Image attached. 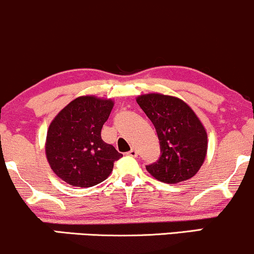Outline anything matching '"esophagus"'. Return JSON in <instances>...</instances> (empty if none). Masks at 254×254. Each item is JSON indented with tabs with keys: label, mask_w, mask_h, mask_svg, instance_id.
Masks as SVG:
<instances>
[{
	"label": "esophagus",
	"mask_w": 254,
	"mask_h": 254,
	"mask_svg": "<svg viewBox=\"0 0 254 254\" xmlns=\"http://www.w3.org/2000/svg\"><path fill=\"white\" fill-rule=\"evenodd\" d=\"M137 154H138V153H137V150L135 149V148H131V150L127 151V156H131V157H136Z\"/></svg>",
	"instance_id": "1"
}]
</instances>
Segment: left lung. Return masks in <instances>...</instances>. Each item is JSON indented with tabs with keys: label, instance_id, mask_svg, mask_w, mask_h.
I'll use <instances>...</instances> for the list:
<instances>
[{
	"label": "left lung",
	"instance_id": "8db88e82",
	"mask_svg": "<svg viewBox=\"0 0 254 254\" xmlns=\"http://www.w3.org/2000/svg\"><path fill=\"white\" fill-rule=\"evenodd\" d=\"M155 127L161 156L145 166L155 179L177 184L191 179L202 167L208 150V135L193 110L182 99L149 93L136 98Z\"/></svg>",
	"mask_w": 254,
	"mask_h": 254
}]
</instances>
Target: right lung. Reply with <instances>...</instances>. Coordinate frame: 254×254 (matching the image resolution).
Returning a JSON list of instances; mask_svg holds the SVG:
<instances>
[{
  "mask_svg": "<svg viewBox=\"0 0 254 254\" xmlns=\"http://www.w3.org/2000/svg\"><path fill=\"white\" fill-rule=\"evenodd\" d=\"M112 99L83 95L70 101L51 122L45 154L51 170L66 184L90 188L107 179L122 154L101 139L113 109Z\"/></svg>",
  "mask_w": 254,
  "mask_h": 254,
  "instance_id": "1",
  "label": "right lung"
}]
</instances>
